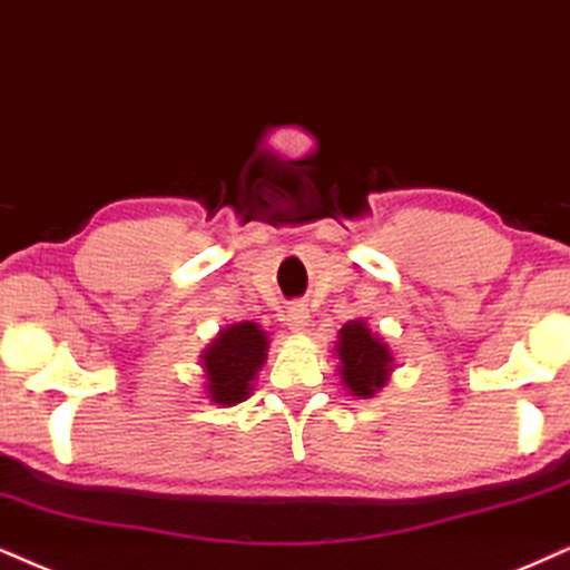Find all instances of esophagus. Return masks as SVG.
I'll list each match as a JSON object with an SVG mask.
<instances>
[{"label": "esophagus", "instance_id": "obj_1", "mask_svg": "<svg viewBox=\"0 0 570 570\" xmlns=\"http://www.w3.org/2000/svg\"><path fill=\"white\" fill-rule=\"evenodd\" d=\"M307 321H309L307 305H302V302H292V305L286 307V323H289L292 331H305Z\"/></svg>", "mask_w": 570, "mask_h": 570}]
</instances>
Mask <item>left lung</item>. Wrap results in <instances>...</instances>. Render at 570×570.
Wrapping results in <instances>:
<instances>
[{"label":"left lung","instance_id":"obj_1","mask_svg":"<svg viewBox=\"0 0 570 570\" xmlns=\"http://www.w3.org/2000/svg\"><path fill=\"white\" fill-rule=\"evenodd\" d=\"M338 360H342V381L355 397H373L386 384L389 368H392V352L386 344L371 334L363 321H352L338 331L336 344Z\"/></svg>","mask_w":570,"mask_h":570}]
</instances>
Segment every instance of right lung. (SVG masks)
Listing matches in <instances>:
<instances>
[{
    "label": "right lung",
    "mask_w": 570,
    "mask_h": 570,
    "mask_svg": "<svg viewBox=\"0 0 570 570\" xmlns=\"http://www.w3.org/2000/svg\"><path fill=\"white\" fill-rule=\"evenodd\" d=\"M265 350H268V336L257 323L244 321L220 331L202 355L210 400L218 405H236L247 400L252 379L265 360Z\"/></svg>",
    "instance_id": "right-lung-1"
}]
</instances>
